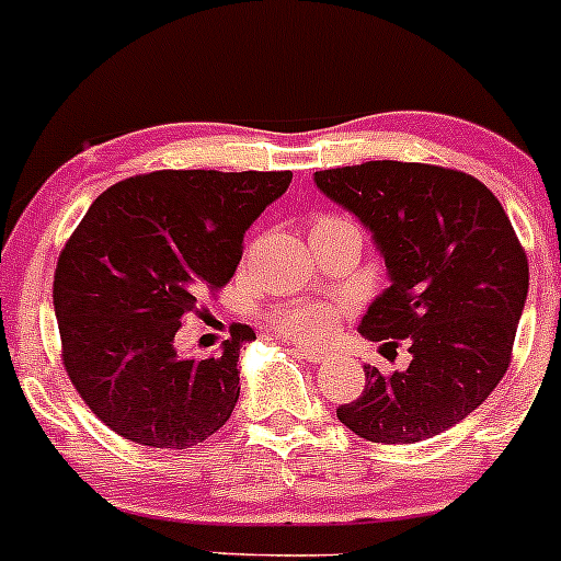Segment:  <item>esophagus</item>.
Listing matches in <instances>:
<instances>
[{"label":"esophagus","instance_id":"esophagus-1","mask_svg":"<svg viewBox=\"0 0 561 561\" xmlns=\"http://www.w3.org/2000/svg\"><path fill=\"white\" fill-rule=\"evenodd\" d=\"M293 353L301 358H307V362H323L325 358V351L323 347H307V345H293Z\"/></svg>","mask_w":561,"mask_h":561}]
</instances>
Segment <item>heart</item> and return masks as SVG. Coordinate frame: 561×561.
I'll return each mask as SVG.
<instances>
[{
    "label": "heart",
    "mask_w": 561,
    "mask_h": 561,
    "mask_svg": "<svg viewBox=\"0 0 561 561\" xmlns=\"http://www.w3.org/2000/svg\"><path fill=\"white\" fill-rule=\"evenodd\" d=\"M329 225H345V219H336V216H320L314 221V227H329ZM312 227V230H314ZM334 307L320 301H296L279 307L274 314V325L285 336L298 342H318L323 336H329L331 325H334Z\"/></svg>",
    "instance_id": "heart-1"
}]
</instances>
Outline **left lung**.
<instances>
[{
    "label": "left lung",
    "instance_id": "left-lung-1",
    "mask_svg": "<svg viewBox=\"0 0 561 561\" xmlns=\"http://www.w3.org/2000/svg\"><path fill=\"white\" fill-rule=\"evenodd\" d=\"M314 186L362 221L389 287L358 323L411 364L364 367L362 397L336 408L375 444H416L463 422L504 378L529 293V263L502 203L466 172L402 161L314 172Z\"/></svg>",
    "mask_w": 561,
    "mask_h": 561
}]
</instances>
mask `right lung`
<instances>
[{"label":"right lung","mask_w":561,"mask_h":561,"mask_svg":"<svg viewBox=\"0 0 561 561\" xmlns=\"http://www.w3.org/2000/svg\"><path fill=\"white\" fill-rule=\"evenodd\" d=\"M290 181L164 170L90 205L59 254L54 314L65 369L103 425L142 447L188 449L230 419L243 340L194 358L178 353L175 334L205 290L232 279L243 236Z\"/></svg>","instance_id":"1"}]
</instances>
